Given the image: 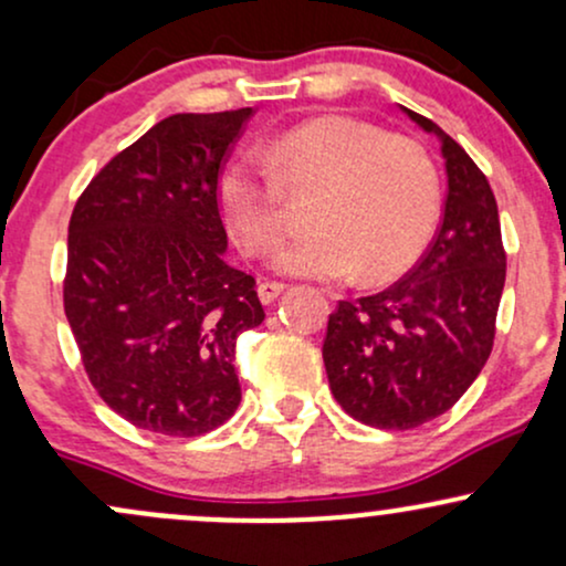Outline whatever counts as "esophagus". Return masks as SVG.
Returning a JSON list of instances; mask_svg holds the SVG:
<instances>
[{"mask_svg":"<svg viewBox=\"0 0 566 566\" xmlns=\"http://www.w3.org/2000/svg\"><path fill=\"white\" fill-rule=\"evenodd\" d=\"M284 292V284H279V282H261L258 284V297H261V303H274L279 295H282Z\"/></svg>","mask_w":566,"mask_h":566,"instance_id":"34e87169","label":"esophagus"}]
</instances>
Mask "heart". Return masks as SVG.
Masks as SVG:
<instances>
[{"label": "heart", "mask_w": 566, "mask_h": 566, "mask_svg": "<svg viewBox=\"0 0 566 566\" xmlns=\"http://www.w3.org/2000/svg\"><path fill=\"white\" fill-rule=\"evenodd\" d=\"M237 159L218 180L220 216L247 255H263L284 229V197L311 201L308 237L282 244L290 276L396 279L420 258L439 218V172L418 140L327 114Z\"/></svg>", "instance_id": "1"}]
</instances>
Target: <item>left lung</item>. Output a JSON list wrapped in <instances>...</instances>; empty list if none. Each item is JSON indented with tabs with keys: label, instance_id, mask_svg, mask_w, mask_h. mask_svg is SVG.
Segmentation results:
<instances>
[{
	"label": "left lung",
	"instance_id": "obj_1",
	"mask_svg": "<svg viewBox=\"0 0 566 566\" xmlns=\"http://www.w3.org/2000/svg\"><path fill=\"white\" fill-rule=\"evenodd\" d=\"M401 112L441 143L444 218L405 279L337 303L322 346L337 405L386 431L423 426L469 391L490 359L505 284L497 201L484 172L439 125Z\"/></svg>",
	"mask_w": 566,
	"mask_h": 566
}]
</instances>
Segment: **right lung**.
Masks as SVG:
<instances>
[{
    "mask_svg": "<svg viewBox=\"0 0 566 566\" xmlns=\"http://www.w3.org/2000/svg\"><path fill=\"white\" fill-rule=\"evenodd\" d=\"M250 116H167L71 212L66 319L95 391L143 431L201 437L242 401L237 337L265 314L255 279L223 258L218 178Z\"/></svg>",
    "mask_w": 566,
    "mask_h": 566,
    "instance_id": "1",
    "label": "right lung"
}]
</instances>
